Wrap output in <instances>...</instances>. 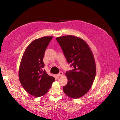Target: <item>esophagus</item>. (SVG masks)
<instances>
[{"label":"esophagus","mask_w":120,"mask_h":120,"mask_svg":"<svg viewBox=\"0 0 120 120\" xmlns=\"http://www.w3.org/2000/svg\"><path fill=\"white\" fill-rule=\"evenodd\" d=\"M63 73L62 72H60L59 74L57 75V76L58 77H60V76H63Z\"/></svg>","instance_id":"obj_1"}]
</instances>
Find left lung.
Listing matches in <instances>:
<instances>
[{"mask_svg":"<svg viewBox=\"0 0 120 120\" xmlns=\"http://www.w3.org/2000/svg\"><path fill=\"white\" fill-rule=\"evenodd\" d=\"M68 63L73 66L66 72L67 85L63 90L72 99L84 96L90 90L95 78V61L91 50L86 42L80 37L68 35L56 38Z\"/></svg>","mask_w":120,"mask_h":120,"instance_id":"8db88e82","label":"left lung"}]
</instances>
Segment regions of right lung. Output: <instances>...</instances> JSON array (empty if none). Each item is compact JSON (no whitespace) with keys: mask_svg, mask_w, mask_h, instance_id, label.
Wrapping results in <instances>:
<instances>
[{"mask_svg":"<svg viewBox=\"0 0 120 120\" xmlns=\"http://www.w3.org/2000/svg\"><path fill=\"white\" fill-rule=\"evenodd\" d=\"M52 36H44L31 42L25 49L19 68L18 77L24 89L35 97L42 96L51 87L55 78L42 70L45 51Z\"/></svg>","mask_w":120,"mask_h":120,"instance_id":"add662e5","label":"right lung"}]
</instances>
